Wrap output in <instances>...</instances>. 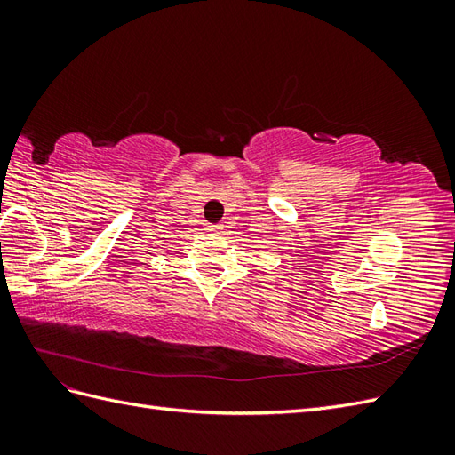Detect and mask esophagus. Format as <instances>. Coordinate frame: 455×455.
I'll use <instances>...</instances> for the list:
<instances>
[{
	"mask_svg": "<svg viewBox=\"0 0 455 455\" xmlns=\"http://www.w3.org/2000/svg\"><path fill=\"white\" fill-rule=\"evenodd\" d=\"M206 229H209L211 233H220L224 229V226L222 224H206Z\"/></svg>",
	"mask_w": 455,
	"mask_h": 455,
	"instance_id": "obj_1",
	"label": "esophagus"
}]
</instances>
